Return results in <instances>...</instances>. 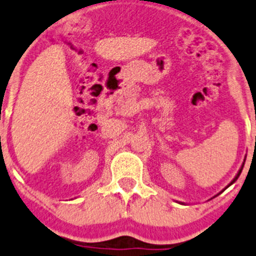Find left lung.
I'll use <instances>...</instances> for the list:
<instances>
[{"label":"left lung","instance_id":"1","mask_svg":"<svg viewBox=\"0 0 256 256\" xmlns=\"http://www.w3.org/2000/svg\"><path fill=\"white\" fill-rule=\"evenodd\" d=\"M244 163H246V160H244V162H243V164H242L240 169H239V172H238V173H236V176H234V179H233V180H232V182H230V184H228V185H227V188H228V186H230V185H232V184H233V182H236V179H238V178H239V176H240L242 170H243V166H244ZM227 188H226V189H227ZM222 192H223V190H222ZM220 194H217V195H220ZM217 195H216V196H217ZM179 204H182V202H179Z\"/></svg>","mask_w":256,"mask_h":256}]
</instances>
